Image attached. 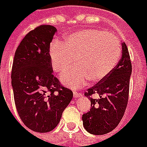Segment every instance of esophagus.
Listing matches in <instances>:
<instances>
[{
    "label": "esophagus",
    "instance_id": "34e87169",
    "mask_svg": "<svg viewBox=\"0 0 147 147\" xmlns=\"http://www.w3.org/2000/svg\"><path fill=\"white\" fill-rule=\"evenodd\" d=\"M73 96L74 98H78V97H80V96H82V94H78L77 92H73Z\"/></svg>",
    "mask_w": 147,
    "mask_h": 147
}]
</instances>
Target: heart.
Returning <instances> with one entry per match:
<instances>
[{
	"label": "heart",
	"mask_w": 147,
	"mask_h": 147,
	"mask_svg": "<svg viewBox=\"0 0 147 147\" xmlns=\"http://www.w3.org/2000/svg\"><path fill=\"white\" fill-rule=\"evenodd\" d=\"M121 56L119 39L97 29L82 30L66 36L65 42L54 41L49 49L53 70L65 72L76 59V66L62 75L61 82L71 88L106 77L116 67Z\"/></svg>",
	"instance_id": "1"
}]
</instances>
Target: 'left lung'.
I'll return each instance as SVG.
<instances>
[{
	"instance_id": "1",
	"label": "left lung",
	"mask_w": 147,
	"mask_h": 147,
	"mask_svg": "<svg viewBox=\"0 0 147 147\" xmlns=\"http://www.w3.org/2000/svg\"><path fill=\"white\" fill-rule=\"evenodd\" d=\"M122 49V58L113 71L85 93V96L90 99L91 109L82 115V122L85 129L92 134L101 135L112 131L124 115L132 65L124 42ZM95 93L99 95L98 99L90 98Z\"/></svg>"
}]
</instances>
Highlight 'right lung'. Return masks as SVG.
Here are the masks:
<instances>
[{
	"label": "right lung",
	"instance_id": "right-lung-1",
	"mask_svg": "<svg viewBox=\"0 0 147 147\" xmlns=\"http://www.w3.org/2000/svg\"><path fill=\"white\" fill-rule=\"evenodd\" d=\"M56 28L40 25L30 31L15 52L12 87L24 124L32 131H52L73 97L53 74L49 49Z\"/></svg>",
	"mask_w": 147,
	"mask_h": 147
}]
</instances>
